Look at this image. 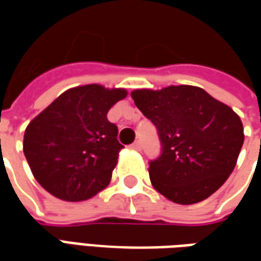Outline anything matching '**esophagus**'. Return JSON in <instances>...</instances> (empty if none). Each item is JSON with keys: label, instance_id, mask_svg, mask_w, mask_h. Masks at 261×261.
<instances>
[{"label": "esophagus", "instance_id": "34e87169", "mask_svg": "<svg viewBox=\"0 0 261 261\" xmlns=\"http://www.w3.org/2000/svg\"><path fill=\"white\" fill-rule=\"evenodd\" d=\"M131 148H133V149H136V151H140V149H141V142L136 141L133 145H131Z\"/></svg>", "mask_w": 261, "mask_h": 261}]
</instances>
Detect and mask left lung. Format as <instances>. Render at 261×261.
<instances>
[{
	"label": "left lung",
	"mask_w": 261,
	"mask_h": 261,
	"mask_svg": "<svg viewBox=\"0 0 261 261\" xmlns=\"http://www.w3.org/2000/svg\"><path fill=\"white\" fill-rule=\"evenodd\" d=\"M131 97L158 128L162 153L148 168L153 189L177 204H196L217 192L243 145L241 117L198 86L136 89Z\"/></svg>",
	"instance_id": "8db88e82"
}]
</instances>
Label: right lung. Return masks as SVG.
Listing matches in <instances>:
<instances>
[{"mask_svg": "<svg viewBox=\"0 0 261 261\" xmlns=\"http://www.w3.org/2000/svg\"><path fill=\"white\" fill-rule=\"evenodd\" d=\"M125 96L123 88L75 86L32 120L23 153L44 190L64 201H84L108 187L123 148L108 112Z\"/></svg>", "mask_w": 261, "mask_h": 261, "instance_id": "right-lung-1", "label": "right lung"}]
</instances>
